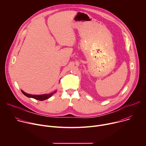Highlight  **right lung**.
<instances>
[{
  "instance_id": "add662e5",
  "label": "right lung",
  "mask_w": 146,
  "mask_h": 146,
  "mask_svg": "<svg viewBox=\"0 0 146 146\" xmlns=\"http://www.w3.org/2000/svg\"><path fill=\"white\" fill-rule=\"evenodd\" d=\"M21 92H23V94L24 95H25L26 96L29 97V98H34L36 100H44L46 99H47L48 98H50L54 93L56 92V91H55L54 92H52L51 94H44V95H31V94H28L25 93V92H24L23 90H21Z\"/></svg>"
}]
</instances>
